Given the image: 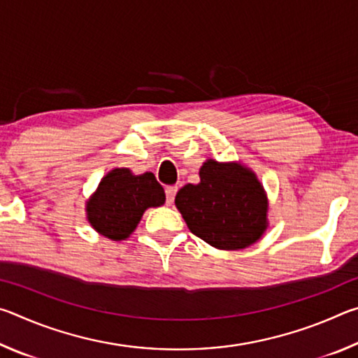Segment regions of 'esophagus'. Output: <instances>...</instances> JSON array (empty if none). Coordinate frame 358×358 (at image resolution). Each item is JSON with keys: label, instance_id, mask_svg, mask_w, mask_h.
I'll list each match as a JSON object with an SVG mask.
<instances>
[{"label": "esophagus", "instance_id": "obj_1", "mask_svg": "<svg viewBox=\"0 0 358 358\" xmlns=\"http://www.w3.org/2000/svg\"><path fill=\"white\" fill-rule=\"evenodd\" d=\"M177 191H178L177 186H167L166 187V199H167V203L169 205L173 203L175 196H177Z\"/></svg>", "mask_w": 358, "mask_h": 358}]
</instances>
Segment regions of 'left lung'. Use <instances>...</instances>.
<instances>
[{
	"mask_svg": "<svg viewBox=\"0 0 358 358\" xmlns=\"http://www.w3.org/2000/svg\"><path fill=\"white\" fill-rule=\"evenodd\" d=\"M175 205L196 237L217 250H243L266 229V197L251 171L208 159L201 183L186 185Z\"/></svg>",
	"mask_w": 358,
	"mask_h": 358,
	"instance_id": "1",
	"label": "left lung"
}]
</instances>
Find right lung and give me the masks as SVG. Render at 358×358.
Wrapping results in <instances>:
<instances>
[{
    "label": "right lung",
    "mask_w": 358,
    "mask_h": 358,
    "mask_svg": "<svg viewBox=\"0 0 358 358\" xmlns=\"http://www.w3.org/2000/svg\"><path fill=\"white\" fill-rule=\"evenodd\" d=\"M164 202V189L151 172L132 175L129 169H113L90 199L87 215L101 235L118 241L134 232L145 210Z\"/></svg>",
    "instance_id": "right-lung-1"
}]
</instances>
